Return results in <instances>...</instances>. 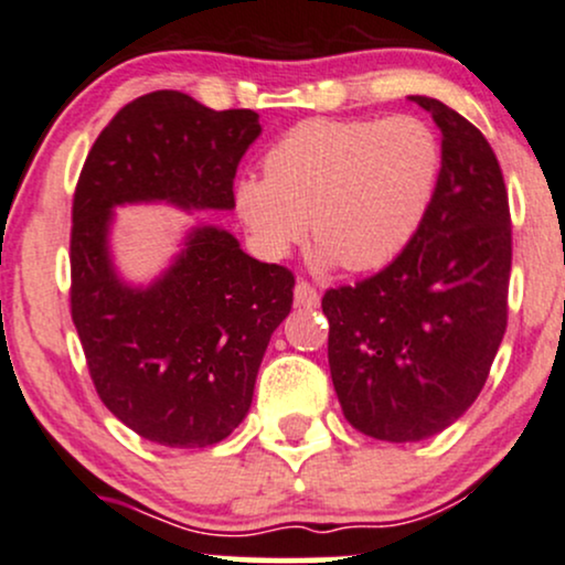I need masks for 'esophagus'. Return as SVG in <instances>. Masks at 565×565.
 Returning <instances> with one entry per match:
<instances>
[{"mask_svg":"<svg viewBox=\"0 0 565 565\" xmlns=\"http://www.w3.org/2000/svg\"><path fill=\"white\" fill-rule=\"evenodd\" d=\"M295 302L302 307H318V302H320L318 289L312 287L310 281H305V278H299L297 287H295Z\"/></svg>","mask_w":565,"mask_h":565,"instance_id":"1","label":"esophagus"}]
</instances>
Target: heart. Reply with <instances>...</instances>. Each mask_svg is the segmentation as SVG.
I'll list each match as a JSON object with an SVG mask.
<instances>
[{
    "instance_id": "1",
    "label": "heart",
    "mask_w": 565,
    "mask_h": 565,
    "mask_svg": "<svg viewBox=\"0 0 565 565\" xmlns=\"http://www.w3.org/2000/svg\"><path fill=\"white\" fill-rule=\"evenodd\" d=\"M266 180L237 188L260 253L310 237L347 270H375L409 245L440 177V142L423 119H307L270 148Z\"/></svg>"
}]
</instances>
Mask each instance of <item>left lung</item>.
Masks as SVG:
<instances>
[{
    "instance_id": "8db88e82",
    "label": "left lung",
    "mask_w": 565,
    "mask_h": 565,
    "mask_svg": "<svg viewBox=\"0 0 565 565\" xmlns=\"http://www.w3.org/2000/svg\"><path fill=\"white\" fill-rule=\"evenodd\" d=\"M443 132L438 188L409 245L377 274L323 295L328 365L354 430L388 443L456 423L488 381L509 323L511 211L477 127L412 96Z\"/></svg>"
}]
</instances>
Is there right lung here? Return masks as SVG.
I'll list each match as a JSON object with an SVG mask.
<instances>
[{
    "label": "right lung",
    "instance_id": "1",
    "mask_svg": "<svg viewBox=\"0 0 565 565\" xmlns=\"http://www.w3.org/2000/svg\"><path fill=\"white\" fill-rule=\"evenodd\" d=\"M258 135L253 109L213 111L188 93L153 90L114 114L77 180L70 312L85 365L106 409L159 446H213L245 419L295 274L203 226L167 276L130 289L106 249L111 209L135 200L234 209V177Z\"/></svg>",
    "mask_w": 565,
    "mask_h": 565
}]
</instances>
